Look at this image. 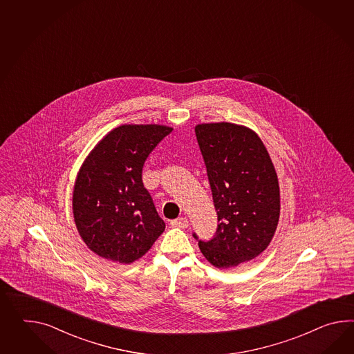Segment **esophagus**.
Segmentation results:
<instances>
[{"label": "esophagus", "mask_w": 354, "mask_h": 354, "mask_svg": "<svg viewBox=\"0 0 354 354\" xmlns=\"http://www.w3.org/2000/svg\"><path fill=\"white\" fill-rule=\"evenodd\" d=\"M188 225H189V221H188V218H187V217H179V218H176V220H173V221H171V226H174V227H181V229H185V227H188Z\"/></svg>", "instance_id": "obj_1"}]
</instances>
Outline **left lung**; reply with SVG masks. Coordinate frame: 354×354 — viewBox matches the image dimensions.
Instances as JSON below:
<instances>
[{"label": "left lung", "mask_w": 354, "mask_h": 354, "mask_svg": "<svg viewBox=\"0 0 354 354\" xmlns=\"http://www.w3.org/2000/svg\"><path fill=\"white\" fill-rule=\"evenodd\" d=\"M196 136L218 220L215 236L199 241V250L215 268H236L274 238L280 217L277 174L259 134L244 125L202 122Z\"/></svg>", "instance_id": "left-lung-1"}]
</instances>
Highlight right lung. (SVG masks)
Wrapping results in <instances>:
<instances>
[{"label": "right lung", "mask_w": 354, "mask_h": 354, "mask_svg": "<svg viewBox=\"0 0 354 354\" xmlns=\"http://www.w3.org/2000/svg\"><path fill=\"white\" fill-rule=\"evenodd\" d=\"M171 130L160 124H124L109 131L80 166L73 190L74 221L97 256L129 265L164 233L142 169Z\"/></svg>", "instance_id": "obj_1"}]
</instances>
